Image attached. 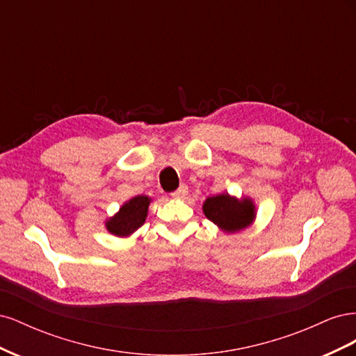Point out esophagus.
Returning <instances> with one entry per match:
<instances>
[{"label":"esophagus","mask_w":356,"mask_h":356,"mask_svg":"<svg viewBox=\"0 0 356 356\" xmlns=\"http://www.w3.org/2000/svg\"><path fill=\"white\" fill-rule=\"evenodd\" d=\"M188 195V187L187 186H184V184H182L178 190H175L174 193H172V197H174V199H184L186 196Z\"/></svg>","instance_id":"obj_1"}]
</instances>
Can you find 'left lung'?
I'll return each instance as SVG.
<instances>
[{"label": "left lung", "instance_id": "8db88e82", "mask_svg": "<svg viewBox=\"0 0 356 356\" xmlns=\"http://www.w3.org/2000/svg\"><path fill=\"white\" fill-rule=\"evenodd\" d=\"M203 213L224 233H238L255 221V204L250 197H241L222 193L203 202Z\"/></svg>", "mask_w": 356, "mask_h": 356}]
</instances>
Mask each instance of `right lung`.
<instances>
[{
    "label": "right lung",
    "instance_id": "obj_1",
    "mask_svg": "<svg viewBox=\"0 0 356 356\" xmlns=\"http://www.w3.org/2000/svg\"><path fill=\"white\" fill-rule=\"evenodd\" d=\"M149 203H152V197L145 195H139L124 202L118 212L106 218V230L117 238H129L145 222Z\"/></svg>",
    "mask_w": 356,
    "mask_h": 356
}]
</instances>
